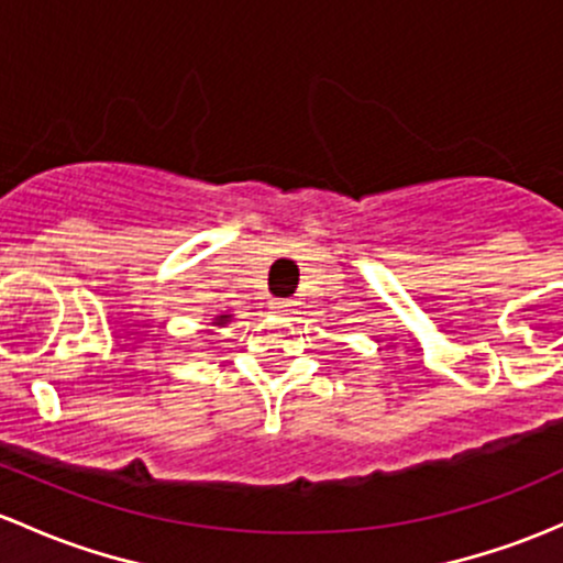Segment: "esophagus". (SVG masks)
<instances>
[{
  "label": "esophagus",
  "mask_w": 563,
  "mask_h": 563,
  "mask_svg": "<svg viewBox=\"0 0 563 563\" xmlns=\"http://www.w3.org/2000/svg\"><path fill=\"white\" fill-rule=\"evenodd\" d=\"M294 310H297V307H294V301H288V299H272L269 301V312L277 318H288Z\"/></svg>",
  "instance_id": "esophagus-1"
}]
</instances>
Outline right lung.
Listing matches in <instances>:
<instances>
[{
	"instance_id": "obj_1",
	"label": "right lung",
	"mask_w": 563,
	"mask_h": 563,
	"mask_svg": "<svg viewBox=\"0 0 563 563\" xmlns=\"http://www.w3.org/2000/svg\"><path fill=\"white\" fill-rule=\"evenodd\" d=\"M223 323H232V312H221V316L212 318V327H216V329H221Z\"/></svg>"
}]
</instances>
